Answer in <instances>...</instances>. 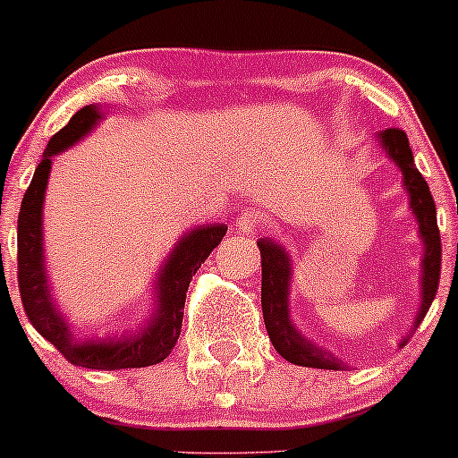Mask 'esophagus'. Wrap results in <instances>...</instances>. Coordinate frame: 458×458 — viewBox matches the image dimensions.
<instances>
[{"label":"esophagus","instance_id":"34e87169","mask_svg":"<svg viewBox=\"0 0 458 458\" xmlns=\"http://www.w3.org/2000/svg\"><path fill=\"white\" fill-rule=\"evenodd\" d=\"M237 224H239L241 233L254 234V233H259L260 228H265V225H267V217H265L260 210H245V213H241Z\"/></svg>","mask_w":458,"mask_h":458}]
</instances>
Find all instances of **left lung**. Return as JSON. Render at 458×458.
<instances>
[{
	"instance_id": "1",
	"label": "left lung",
	"mask_w": 458,
	"mask_h": 458,
	"mask_svg": "<svg viewBox=\"0 0 458 458\" xmlns=\"http://www.w3.org/2000/svg\"><path fill=\"white\" fill-rule=\"evenodd\" d=\"M383 149L400 167L404 178V189L411 198V208L420 224V237L424 241V260H421V304L413 321V328L421 324L437 295L441 274V239L437 228V208L424 175L417 172L413 152L409 148L406 132L400 128H386L378 134ZM260 265H263V284H260V304L267 335L276 352L293 365L318 369H344V363L328 350L315 345L293 326L289 315V284L291 259L289 252L271 239L259 241ZM409 339H402L404 345Z\"/></svg>"
}]
</instances>
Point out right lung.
Returning <instances> with one entry per match:
<instances>
[{
  "mask_svg": "<svg viewBox=\"0 0 458 458\" xmlns=\"http://www.w3.org/2000/svg\"><path fill=\"white\" fill-rule=\"evenodd\" d=\"M102 110L95 104L80 108L60 132L49 139L43 152V160L34 172L32 182L23 195L17 221V280L21 293L23 310L34 328L45 339L52 341L56 350L69 363L89 369H125L149 368L160 363L174 350L182 330L184 300L191 278L202 267L208 254L224 239L228 225L210 224L189 230L175 243L174 252L167 256L156 278V302L152 318L140 326L139 333L117 336V339L78 341L64 321L63 313L54 304L45 274L43 250V202L47 189L52 158L63 149L72 148L80 139L87 137L95 123L102 119Z\"/></svg>",
  "mask_w": 458,
  "mask_h": 458,
  "instance_id": "right-lung-1",
  "label": "right lung"
}]
</instances>
